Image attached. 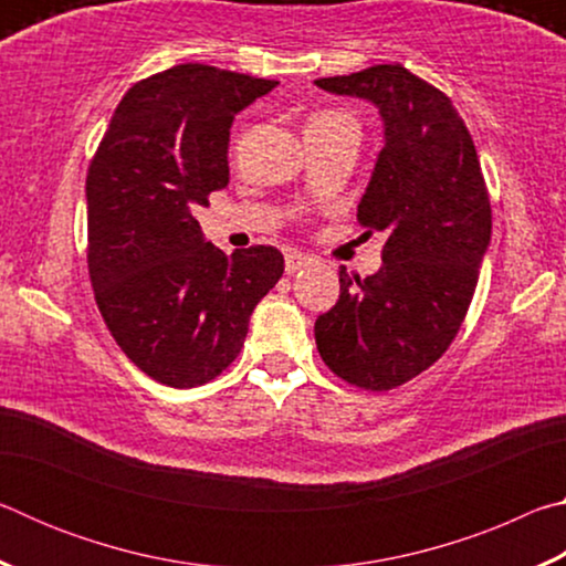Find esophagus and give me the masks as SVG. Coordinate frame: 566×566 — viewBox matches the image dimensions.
Returning a JSON list of instances; mask_svg holds the SVG:
<instances>
[{"mask_svg":"<svg viewBox=\"0 0 566 566\" xmlns=\"http://www.w3.org/2000/svg\"><path fill=\"white\" fill-rule=\"evenodd\" d=\"M314 260H312V256L310 254H302V252H294V249H292V252H286L284 254V270L286 272H296V270H302V266H310Z\"/></svg>","mask_w":566,"mask_h":566,"instance_id":"obj_1","label":"esophagus"}]
</instances>
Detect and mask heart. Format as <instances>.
I'll return each mask as SVG.
<instances>
[{
  "instance_id": "heart-1",
  "label": "heart",
  "mask_w": 566,
  "mask_h": 566,
  "mask_svg": "<svg viewBox=\"0 0 566 566\" xmlns=\"http://www.w3.org/2000/svg\"><path fill=\"white\" fill-rule=\"evenodd\" d=\"M339 122L354 124V119L342 112H322V114H314V117L310 119V124H339Z\"/></svg>"
}]
</instances>
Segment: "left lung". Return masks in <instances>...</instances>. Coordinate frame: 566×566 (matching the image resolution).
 I'll use <instances>...</instances> for the list:
<instances>
[{
  "instance_id": "left-lung-1",
  "label": "left lung",
  "mask_w": 566,
  "mask_h": 566,
  "mask_svg": "<svg viewBox=\"0 0 566 566\" xmlns=\"http://www.w3.org/2000/svg\"><path fill=\"white\" fill-rule=\"evenodd\" d=\"M377 104L381 147L357 219L385 232L381 270H339V300L314 339L339 379L387 391L432 367L454 342L492 237L479 157L452 99L401 64H375L314 82Z\"/></svg>"
}]
</instances>
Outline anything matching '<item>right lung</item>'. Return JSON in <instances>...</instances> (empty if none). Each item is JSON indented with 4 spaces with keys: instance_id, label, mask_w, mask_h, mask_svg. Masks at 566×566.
Returning a JSON list of instances; mask_svg holds the SVG:
<instances>
[{
    "instance_id": "add662e5",
    "label": "right lung",
    "mask_w": 566,
    "mask_h": 566,
    "mask_svg": "<svg viewBox=\"0 0 566 566\" xmlns=\"http://www.w3.org/2000/svg\"><path fill=\"white\" fill-rule=\"evenodd\" d=\"M274 80L177 64L124 94L87 175L94 300L122 352L161 385L212 381L280 282L274 247L224 254L191 212L229 185L234 114Z\"/></svg>"
}]
</instances>
